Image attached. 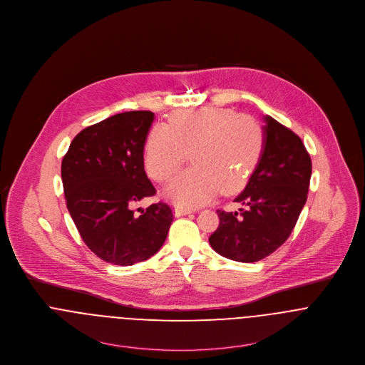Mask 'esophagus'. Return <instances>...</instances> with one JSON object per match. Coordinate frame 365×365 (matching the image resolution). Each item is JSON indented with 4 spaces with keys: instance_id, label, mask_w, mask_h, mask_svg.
Listing matches in <instances>:
<instances>
[{
    "instance_id": "obj_1",
    "label": "esophagus",
    "mask_w": 365,
    "mask_h": 365,
    "mask_svg": "<svg viewBox=\"0 0 365 365\" xmlns=\"http://www.w3.org/2000/svg\"><path fill=\"white\" fill-rule=\"evenodd\" d=\"M191 213V210L190 209H184V207H180V206H177L175 209H174V215L177 216V217H180V216H185V215H190Z\"/></svg>"
}]
</instances>
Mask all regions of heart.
I'll list each match as a JSON object with an SVG mask.
<instances>
[{
    "instance_id": "1",
    "label": "heart",
    "mask_w": 365,
    "mask_h": 365,
    "mask_svg": "<svg viewBox=\"0 0 365 365\" xmlns=\"http://www.w3.org/2000/svg\"><path fill=\"white\" fill-rule=\"evenodd\" d=\"M265 149L262 127L251 117L220 107L174 113L167 125L148 133L143 162L150 178L167 181L187 160L192 166L173 178L167 195L181 207L200 206L219 190H241Z\"/></svg>"
}]
</instances>
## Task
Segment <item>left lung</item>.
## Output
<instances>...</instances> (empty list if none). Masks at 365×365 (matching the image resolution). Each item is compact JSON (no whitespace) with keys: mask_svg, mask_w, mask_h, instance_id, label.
I'll use <instances>...</instances> for the list:
<instances>
[{"mask_svg":"<svg viewBox=\"0 0 365 365\" xmlns=\"http://www.w3.org/2000/svg\"><path fill=\"white\" fill-rule=\"evenodd\" d=\"M265 149L244 191L234 199L240 212L217 210L220 223L212 248L237 262H258L293 232L305 205L312 163L299 135L264 117Z\"/></svg>","mask_w":365,"mask_h":365,"instance_id":"obj_1","label":"left lung"}]
</instances>
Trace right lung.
Here are the masks:
<instances>
[{
  "label": "right lung",
  "instance_id": "obj_1",
  "mask_svg": "<svg viewBox=\"0 0 365 365\" xmlns=\"http://www.w3.org/2000/svg\"><path fill=\"white\" fill-rule=\"evenodd\" d=\"M153 120L152 111L111 115L78 133L63 159L69 215L89 250L108 264L149 259L165 244L173 222L165 202L133 213L136 202L156 194L143 167Z\"/></svg>",
  "mask_w": 365,
  "mask_h": 365
}]
</instances>
